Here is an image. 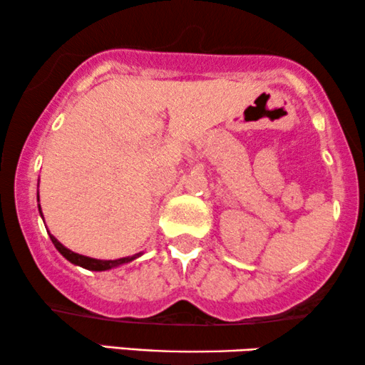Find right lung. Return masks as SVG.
<instances>
[{
	"label": "right lung",
	"mask_w": 365,
	"mask_h": 365,
	"mask_svg": "<svg viewBox=\"0 0 365 365\" xmlns=\"http://www.w3.org/2000/svg\"><path fill=\"white\" fill-rule=\"evenodd\" d=\"M38 212H41V205H38ZM49 237H51V241H53V244L56 246V250L61 252L64 258H66L68 261H71L73 264H78V267L92 269V272H104V269H110V268H114V267H119V264H123V263H130V261H133V259L138 258V256H140V255H135V256H128V258L109 259V261L93 259V258H88V256L76 255V252L66 250V247H64L63 244L54 237V235L49 234Z\"/></svg>",
	"instance_id": "right-lung-1"
}]
</instances>
